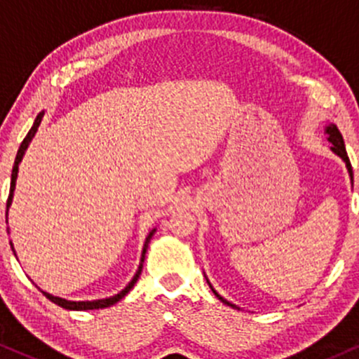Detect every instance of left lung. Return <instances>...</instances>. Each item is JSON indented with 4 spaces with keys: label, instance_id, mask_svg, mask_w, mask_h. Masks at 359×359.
I'll use <instances>...</instances> for the list:
<instances>
[{
    "label": "left lung",
    "instance_id": "left-lung-1",
    "mask_svg": "<svg viewBox=\"0 0 359 359\" xmlns=\"http://www.w3.org/2000/svg\"><path fill=\"white\" fill-rule=\"evenodd\" d=\"M325 133L329 135V142L330 144H332V149L335 154H337L339 157H341L342 161H344L346 163V168H348V171H349V176L351 178H353V168H351V163H349V157H348V152H346V145H344V140H342V135H341V132H339V128L335 125H329L325 128ZM207 283H209V280H207ZM210 286V284H209ZM210 289H212V286H210ZM212 291H214V289H212ZM214 294L217 296L219 299H221L222 303H226V304H229V306H233V308H238L236 304H231L229 302H226L224 298H222V296H219L217 292L214 291Z\"/></svg>",
    "mask_w": 359,
    "mask_h": 359
}]
</instances>
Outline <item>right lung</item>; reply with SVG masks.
Instances as JSON below:
<instances>
[{"label":"right lung","instance_id":"add662e5","mask_svg":"<svg viewBox=\"0 0 359 359\" xmlns=\"http://www.w3.org/2000/svg\"><path fill=\"white\" fill-rule=\"evenodd\" d=\"M42 116H44V113H39L37 114L36 121H34V126L29 130V133H27V137L24 138V142L20 144V149H18L17 152V157H15V164H13V171H11V183H10V195H8V202H6V215H8V207L11 205V198H13V191H15V181H17V175H18V164H20L22 157H24L27 147H29L30 140H32V137L36 135L37 128H39L41 121H42ZM156 233V229L150 231V234L147 236V240H145V245H144V252H142V260H140V267H138L137 273L133 276L132 283L128 284L125 289H123L121 292H118V294H114L113 298H106V299H95V302H68V299H63V298H56V296L49 294V292H44V296L48 299H51L53 303H56L57 306L61 308H67V310H99V308H106V306H111V304L118 303L119 299L125 298L126 294L130 292V289L135 286V283L138 280V277H140L142 273V267H144V260H145V253H147V246H149V241L150 238H152V234ZM11 245V243H10ZM11 250H13V245H11Z\"/></svg>","mask_w":359,"mask_h":359}]
</instances>
